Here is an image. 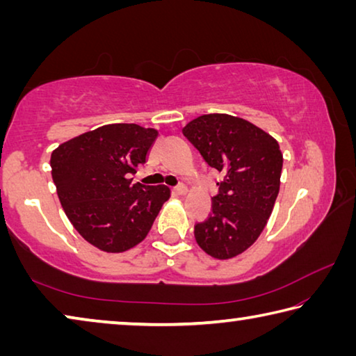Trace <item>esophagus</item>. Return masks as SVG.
<instances>
[{
  "label": "esophagus",
  "mask_w": 356,
  "mask_h": 356,
  "mask_svg": "<svg viewBox=\"0 0 356 356\" xmlns=\"http://www.w3.org/2000/svg\"><path fill=\"white\" fill-rule=\"evenodd\" d=\"M186 191H188V190H186V186L184 184H180V185L174 186V188H172V193H176V195H185Z\"/></svg>",
  "instance_id": "esophagus-1"
}]
</instances>
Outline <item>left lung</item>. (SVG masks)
<instances>
[{"instance_id":"left-lung-1","label":"left lung","mask_w":356,"mask_h":356,"mask_svg":"<svg viewBox=\"0 0 356 356\" xmlns=\"http://www.w3.org/2000/svg\"><path fill=\"white\" fill-rule=\"evenodd\" d=\"M184 135L209 166L222 172L212 213L195 225V238L215 259H231L256 242L280 193L282 154L275 138L248 120L204 114Z\"/></svg>"}]
</instances>
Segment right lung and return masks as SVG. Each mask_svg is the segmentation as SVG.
<instances>
[{
  "label": "right lung",
  "mask_w": 356,
  "mask_h": 356,
  "mask_svg": "<svg viewBox=\"0 0 356 356\" xmlns=\"http://www.w3.org/2000/svg\"><path fill=\"white\" fill-rule=\"evenodd\" d=\"M159 131L108 124L63 143L51 154V176L65 215L80 236L106 252H122L146 238L163 204L166 185L131 184Z\"/></svg>",
  "instance_id": "1"
}]
</instances>
